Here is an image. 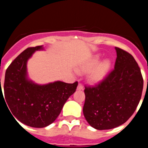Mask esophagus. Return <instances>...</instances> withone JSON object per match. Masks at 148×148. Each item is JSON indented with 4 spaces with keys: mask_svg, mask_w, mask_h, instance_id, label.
<instances>
[{
    "mask_svg": "<svg viewBox=\"0 0 148 148\" xmlns=\"http://www.w3.org/2000/svg\"><path fill=\"white\" fill-rule=\"evenodd\" d=\"M77 90H83V86L81 83H79V85L77 86Z\"/></svg>",
    "mask_w": 148,
    "mask_h": 148,
    "instance_id": "obj_1",
    "label": "esophagus"
}]
</instances>
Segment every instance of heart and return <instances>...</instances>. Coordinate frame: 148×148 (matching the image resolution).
<instances>
[{
    "label": "heart",
    "mask_w": 148,
    "mask_h": 148,
    "mask_svg": "<svg viewBox=\"0 0 148 148\" xmlns=\"http://www.w3.org/2000/svg\"><path fill=\"white\" fill-rule=\"evenodd\" d=\"M101 54H95L86 60L76 69L78 74H88V79L92 84H98L106 79L112 67V62L108 58L101 60Z\"/></svg>",
    "instance_id": "heart-1"
}]
</instances>
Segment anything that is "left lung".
Here are the masks:
<instances>
[{
	"label": "left lung",
	"instance_id": "1",
	"mask_svg": "<svg viewBox=\"0 0 148 148\" xmlns=\"http://www.w3.org/2000/svg\"><path fill=\"white\" fill-rule=\"evenodd\" d=\"M114 70L94 87H86L83 114L97 130H108L127 122L139 105L143 90L141 70L132 55L119 48Z\"/></svg>",
	"mask_w": 148,
	"mask_h": 148
}]
</instances>
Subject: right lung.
<instances>
[{
	"instance_id": "right-lung-1",
	"label": "right lung",
	"mask_w": 148,
	"mask_h": 148,
	"mask_svg": "<svg viewBox=\"0 0 148 148\" xmlns=\"http://www.w3.org/2000/svg\"><path fill=\"white\" fill-rule=\"evenodd\" d=\"M42 50V46L26 49L9 65L5 74L3 99L8 109L14 119L32 127H44L54 122L78 85L77 82L62 81L41 85L32 80L28 75L27 62L36 51Z\"/></svg>"
}]
</instances>
